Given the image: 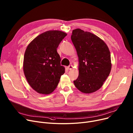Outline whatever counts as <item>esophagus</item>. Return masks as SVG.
Wrapping results in <instances>:
<instances>
[{"instance_id": "obj_1", "label": "esophagus", "mask_w": 133, "mask_h": 133, "mask_svg": "<svg viewBox=\"0 0 133 133\" xmlns=\"http://www.w3.org/2000/svg\"><path fill=\"white\" fill-rule=\"evenodd\" d=\"M72 68H73V66L72 65H69V66H68V69L69 70H71L72 69Z\"/></svg>"}]
</instances>
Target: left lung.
<instances>
[{"label":"left lung","mask_w":133,"mask_h":133,"mask_svg":"<svg viewBox=\"0 0 133 133\" xmlns=\"http://www.w3.org/2000/svg\"><path fill=\"white\" fill-rule=\"evenodd\" d=\"M71 38L79 61V76L74 84L82 93L95 92L110 74L111 62L109 48L100 37L80 28L72 31Z\"/></svg>","instance_id":"8db88e82"}]
</instances>
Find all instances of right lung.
<instances>
[{
  "label": "right lung",
  "instance_id": "1",
  "mask_svg": "<svg viewBox=\"0 0 133 133\" xmlns=\"http://www.w3.org/2000/svg\"><path fill=\"white\" fill-rule=\"evenodd\" d=\"M67 35L60 31H48L36 37L29 43L24 56L25 78L37 93L49 95L57 87L65 68L56 49Z\"/></svg>",
  "mask_w": 133,
  "mask_h": 133
}]
</instances>
